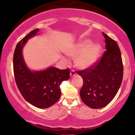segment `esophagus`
Here are the masks:
<instances>
[{
	"instance_id": "obj_1",
	"label": "esophagus",
	"mask_w": 135,
	"mask_h": 135,
	"mask_svg": "<svg viewBox=\"0 0 135 135\" xmlns=\"http://www.w3.org/2000/svg\"><path fill=\"white\" fill-rule=\"evenodd\" d=\"M70 74L71 77H74V76H75V75H76V73H75L74 70H72L70 71Z\"/></svg>"
}]
</instances>
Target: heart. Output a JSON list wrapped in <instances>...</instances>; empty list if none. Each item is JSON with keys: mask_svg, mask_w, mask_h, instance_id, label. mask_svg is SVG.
I'll list each match as a JSON object with an SVG mask.
<instances>
[{"mask_svg": "<svg viewBox=\"0 0 135 135\" xmlns=\"http://www.w3.org/2000/svg\"><path fill=\"white\" fill-rule=\"evenodd\" d=\"M101 46L84 40L66 51V55L75 58V64L80 69H86L97 61L101 52Z\"/></svg>", "mask_w": 135, "mask_h": 135, "instance_id": "1", "label": "heart"}]
</instances>
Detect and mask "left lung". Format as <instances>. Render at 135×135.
I'll list each match as a JSON object with an SVG mask.
<instances>
[{
  "label": "left lung",
  "instance_id": "obj_1",
  "mask_svg": "<svg viewBox=\"0 0 135 135\" xmlns=\"http://www.w3.org/2000/svg\"><path fill=\"white\" fill-rule=\"evenodd\" d=\"M102 33L106 51L92 66L77 71L83 79L80 90L81 100L92 108H101L112 101L123 77V63L118 44L105 33Z\"/></svg>",
  "mask_w": 135,
  "mask_h": 135
}]
</instances>
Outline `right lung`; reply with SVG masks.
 I'll return each instance as SVG.
<instances>
[{"mask_svg": "<svg viewBox=\"0 0 135 135\" xmlns=\"http://www.w3.org/2000/svg\"><path fill=\"white\" fill-rule=\"evenodd\" d=\"M35 29L18 43L13 56L15 81L20 93L28 102L40 108H46L56 103L61 96L60 84L69 79L70 69L50 67L40 72H31L26 66L22 49L28 38L36 35Z\"/></svg>", "mask_w": 135, "mask_h": 135, "instance_id": "add662e5", "label": "right lung"}]
</instances>
